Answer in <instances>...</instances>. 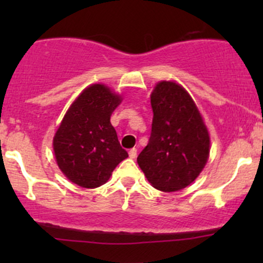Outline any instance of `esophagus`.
Returning a JSON list of instances; mask_svg holds the SVG:
<instances>
[{
	"mask_svg": "<svg viewBox=\"0 0 263 263\" xmlns=\"http://www.w3.org/2000/svg\"><path fill=\"white\" fill-rule=\"evenodd\" d=\"M128 155H129V158L135 159L136 157H137V148H131V149H129Z\"/></svg>",
	"mask_w": 263,
	"mask_h": 263,
	"instance_id": "obj_1",
	"label": "esophagus"
}]
</instances>
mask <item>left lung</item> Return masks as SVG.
<instances>
[{"mask_svg":"<svg viewBox=\"0 0 263 263\" xmlns=\"http://www.w3.org/2000/svg\"><path fill=\"white\" fill-rule=\"evenodd\" d=\"M151 105L152 132L137 163L156 189L176 192L194 182L206 164L209 132L192 96L174 81L157 84Z\"/></svg>","mask_w":263,"mask_h":263,"instance_id":"obj_1","label":"left lung"}]
</instances>
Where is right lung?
Wrapping results in <instances>:
<instances>
[{
    "instance_id": "1",
    "label": "right lung",
    "mask_w": 263,
    "mask_h": 263,
    "mask_svg": "<svg viewBox=\"0 0 263 263\" xmlns=\"http://www.w3.org/2000/svg\"><path fill=\"white\" fill-rule=\"evenodd\" d=\"M121 96L102 84H92L77 98L53 138L60 171L83 188H98L128 157L120 146L110 117Z\"/></svg>"
}]
</instances>
